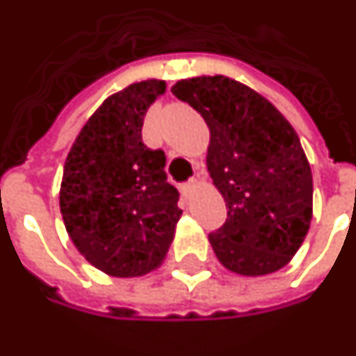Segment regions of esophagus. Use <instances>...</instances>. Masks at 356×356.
I'll list each match as a JSON object with an SVG mask.
<instances>
[{"mask_svg":"<svg viewBox=\"0 0 356 356\" xmlns=\"http://www.w3.org/2000/svg\"><path fill=\"white\" fill-rule=\"evenodd\" d=\"M196 179H191L188 183H185V185H181V195L185 196V198H188L191 196V191H193V186H195Z\"/></svg>","mask_w":356,"mask_h":356,"instance_id":"obj_1","label":"esophagus"}]
</instances>
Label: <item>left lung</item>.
<instances>
[{"instance_id": "8db88e82", "label": "left lung", "mask_w": 356, "mask_h": 356, "mask_svg": "<svg viewBox=\"0 0 356 356\" xmlns=\"http://www.w3.org/2000/svg\"><path fill=\"white\" fill-rule=\"evenodd\" d=\"M171 92L210 129L206 163L227 206L225 223L208 235L218 260L241 275L282 270L312 220V171L295 129L223 74L185 79Z\"/></svg>"}]
</instances>
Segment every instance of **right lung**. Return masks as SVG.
<instances>
[{"label":"right lung","mask_w":356,"mask_h":356,"mask_svg":"<svg viewBox=\"0 0 356 356\" xmlns=\"http://www.w3.org/2000/svg\"><path fill=\"white\" fill-rule=\"evenodd\" d=\"M163 92L165 83L150 79L109 96L63 168L59 208L67 233L92 266L115 277L156 270L181 218L165 154L143 143L144 115Z\"/></svg>","instance_id":"add662e5"}]
</instances>
